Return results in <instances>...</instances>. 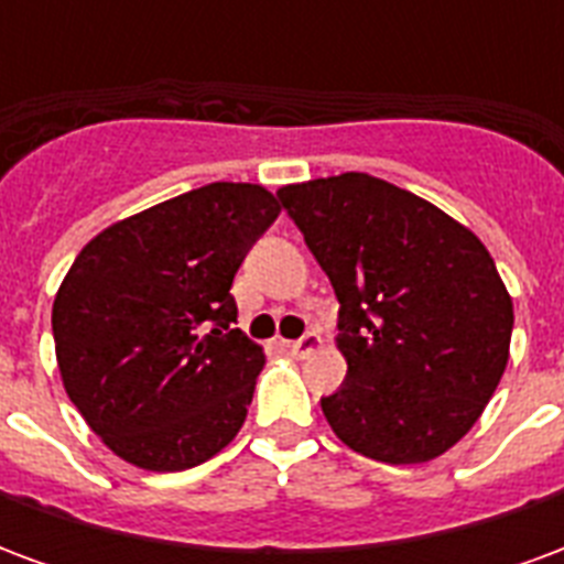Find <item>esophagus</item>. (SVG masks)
Segmentation results:
<instances>
[{
	"mask_svg": "<svg viewBox=\"0 0 564 564\" xmlns=\"http://www.w3.org/2000/svg\"><path fill=\"white\" fill-rule=\"evenodd\" d=\"M319 350V335L317 332H305L299 341H290V354L299 356V359H307L311 354H317Z\"/></svg>",
	"mask_w": 564,
	"mask_h": 564,
	"instance_id": "esophagus-1",
	"label": "esophagus"
}]
</instances>
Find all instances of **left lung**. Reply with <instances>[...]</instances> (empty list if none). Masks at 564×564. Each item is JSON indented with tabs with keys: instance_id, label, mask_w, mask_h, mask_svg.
I'll list each match as a JSON object with an SVG mask.
<instances>
[{
	"instance_id": "1",
	"label": "left lung",
	"mask_w": 564,
	"mask_h": 564,
	"mask_svg": "<svg viewBox=\"0 0 564 564\" xmlns=\"http://www.w3.org/2000/svg\"><path fill=\"white\" fill-rule=\"evenodd\" d=\"M278 198L341 302V390L323 414L344 444L416 465L468 435L505 375L513 302L484 241L432 202L366 172Z\"/></svg>"
}]
</instances>
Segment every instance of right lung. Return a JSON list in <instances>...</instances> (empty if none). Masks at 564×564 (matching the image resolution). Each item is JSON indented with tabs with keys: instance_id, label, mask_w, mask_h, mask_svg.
Listing matches in <instances>:
<instances>
[{
	"instance_id": "right-lung-1",
	"label": "right lung",
	"mask_w": 564,
	"mask_h": 564,
	"mask_svg": "<svg viewBox=\"0 0 564 564\" xmlns=\"http://www.w3.org/2000/svg\"><path fill=\"white\" fill-rule=\"evenodd\" d=\"M281 205L259 184L198 186L84 245L54 299L59 378L102 444L144 471H184L245 425L265 354L232 281Z\"/></svg>"
}]
</instances>
